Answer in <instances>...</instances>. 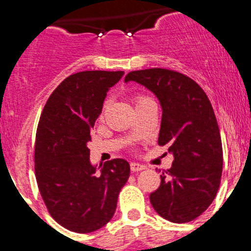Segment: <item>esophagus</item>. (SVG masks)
<instances>
[{"label": "esophagus", "instance_id": "1", "mask_svg": "<svg viewBox=\"0 0 251 251\" xmlns=\"http://www.w3.org/2000/svg\"><path fill=\"white\" fill-rule=\"evenodd\" d=\"M146 168V166L141 165V163H136V162H132L130 163V171L132 172H139V171H143Z\"/></svg>", "mask_w": 251, "mask_h": 251}]
</instances>
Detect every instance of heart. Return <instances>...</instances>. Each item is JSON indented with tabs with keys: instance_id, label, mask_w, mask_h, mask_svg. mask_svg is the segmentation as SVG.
I'll list each match as a JSON object with an SVG mask.
<instances>
[{
	"instance_id": "1",
	"label": "heart",
	"mask_w": 251,
	"mask_h": 251,
	"mask_svg": "<svg viewBox=\"0 0 251 251\" xmlns=\"http://www.w3.org/2000/svg\"><path fill=\"white\" fill-rule=\"evenodd\" d=\"M142 99H145V97H137V98H134V101H136V103H138V101H139V100H142ZM105 109H106V103L104 104L103 109H101V113H100V119H103L104 113H105Z\"/></svg>"
}]
</instances>
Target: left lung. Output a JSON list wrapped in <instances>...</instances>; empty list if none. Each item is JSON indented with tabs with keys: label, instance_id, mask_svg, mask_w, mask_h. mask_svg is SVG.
I'll list each match as a JSON object with an SVG mask.
<instances>
[{
	"label": "left lung",
	"instance_id": "left-lung-1",
	"mask_svg": "<svg viewBox=\"0 0 251 251\" xmlns=\"http://www.w3.org/2000/svg\"><path fill=\"white\" fill-rule=\"evenodd\" d=\"M124 80L157 95L162 105L158 145H167L175 157L150 195L151 203L166 220L190 223L211 205L220 187L223 145L211 103L196 81L175 70H136Z\"/></svg>",
	"mask_w": 251,
	"mask_h": 251
}]
</instances>
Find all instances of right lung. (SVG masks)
Instances as JSON below:
<instances>
[{"label": "right lung", "instance_id": "right-lung-1", "mask_svg": "<svg viewBox=\"0 0 251 251\" xmlns=\"http://www.w3.org/2000/svg\"><path fill=\"white\" fill-rule=\"evenodd\" d=\"M124 72H80L69 75L44 106L35 141V176L51 217L79 234L109 223L121 188L129 177V163L115 158L90 165V132L103 101Z\"/></svg>", "mask_w": 251, "mask_h": 251}]
</instances>
